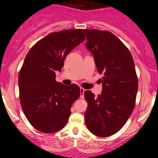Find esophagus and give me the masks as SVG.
I'll list each match as a JSON object with an SVG mask.
<instances>
[{"label":"esophagus","mask_w":158,"mask_h":158,"mask_svg":"<svg viewBox=\"0 0 158 158\" xmlns=\"http://www.w3.org/2000/svg\"><path fill=\"white\" fill-rule=\"evenodd\" d=\"M85 91V90L83 88H80V98L83 99L84 98V92Z\"/></svg>","instance_id":"esophagus-1"}]
</instances>
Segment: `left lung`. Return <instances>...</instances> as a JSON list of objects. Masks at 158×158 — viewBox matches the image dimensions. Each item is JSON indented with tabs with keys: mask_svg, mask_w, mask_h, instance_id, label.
<instances>
[{
	"mask_svg": "<svg viewBox=\"0 0 158 158\" xmlns=\"http://www.w3.org/2000/svg\"><path fill=\"white\" fill-rule=\"evenodd\" d=\"M86 48L91 52L99 74L102 90L97 97L85 91L88 108L85 120L88 130L101 137L119 131L135 106L138 79L128 49L109 31L88 29Z\"/></svg>",
	"mask_w": 158,
	"mask_h": 158,
	"instance_id": "left-lung-1",
	"label": "left lung"
}]
</instances>
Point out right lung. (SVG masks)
Segmentation results:
<instances>
[{
  "instance_id": "add662e5",
  "label": "right lung",
  "mask_w": 158,
  "mask_h": 158,
  "mask_svg": "<svg viewBox=\"0 0 158 158\" xmlns=\"http://www.w3.org/2000/svg\"><path fill=\"white\" fill-rule=\"evenodd\" d=\"M85 39L81 29L51 32L32 46L19 74V97L27 119L35 129L53 133L64 128L72 104L80 96L79 87L56 81L64 60Z\"/></svg>"
}]
</instances>
